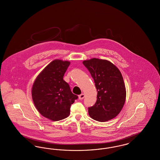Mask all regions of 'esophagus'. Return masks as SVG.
<instances>
[{
	"label": "esophagus",
	"instance_id": "esophagus-1",
	"mask_svg": "<svg viewBox=\"0 0 160 160\" xmlns=\"http://www.w3.org/2000/svg\"><path fill=\"white\" fill-rule=\"evenodd\" d=\"M78 98L80 99H83L84 98V93H82L78 96Z\"/></svg>",
	"mask_w": 160,
	"mask_h": 160
}]
</instances>
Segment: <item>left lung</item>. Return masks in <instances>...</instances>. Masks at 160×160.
<instances>
[{
	"label": "left lung",
	"instance_id": "8db88e82",
	"mask_svg": "<svg viewBox=\"0 0 160 160\" xmlns=\"http://www.w3.org/2000/svg\"><path fill=\"white\" fill-rule=\"evenodd\" d=\"M94 80L97 99L88 108L93 119L106 122L121 112L126 99V89L122 74L111 62L93 58L83 62Z\"/></svg>",
	"mask_w": 160,
	"mask_h": 160
}]
</instances>
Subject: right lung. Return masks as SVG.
I'll return each mask as SVG.
<instances>
[{"label":"right lung","instance_id":"right-lung-1","mask_svg":"<svg viewBox=\"0 0 160 160\" xmlns=\"http://www.w3.org/2000/svg\"><path fill=\"white\" fill-rule=\"evenodd\" d=\"M70 62L55 59L39 74L32 88V97L39 113L58 121L67 118L70 107L78 98L63 77Z\"/></svg>","mask_w":160,"mask_h":160}]
</instances>
